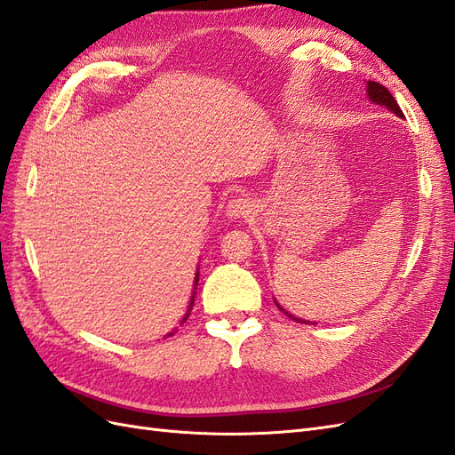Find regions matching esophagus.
<instances>
[{"label": "esophagus", "mask_w": 455, "mask_h": 455, "mask_svg": "<svg viewBox=\"0 0 455 455\" xmlns=\"http://www.w3.org/2000/svg\"><path fill=\"white\" fill-rule=\"evenodd\" d=\"M252 201L249 199V197H233V199H229V203H228V206H226V214L229 216V218H244L246 214L249 212H252Z\"/></svg>", "instance_id": "esophagus-1"}]
</instances>
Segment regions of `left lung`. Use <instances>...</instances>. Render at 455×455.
<instances>
[{
  "label": "left lung",
  "instance_id": "1",
  "mask_svg": "<svg viewBox=\"0 0 455 455\" xmlns=\"http://www.w3.org/2000/svg\"><path fill=\"white\" fill-rule=\"evenodd\" d=\"M366 92H368V99H370L371 102H376V104H379V106H387L393 114H396L398 117H404L403 109L398 108V104H396V100L393 99V94L389 92V89H385L383 85H379L378 81H368ZM275 304H277V301H275ZM277 307H279L281 311H284L279 304H277ZM284 313H286V311H284ZM286 315H288V313H286ZM288 316H291V319H294V321H299V319H296V316H292V315H288ZM299 323H306V321H299Z\"/></svg>",
  "mask_w": 455,
  "mask_h": 455
}]
</instances>
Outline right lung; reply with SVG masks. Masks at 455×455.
Segmentation results:
<instances>
[{"mask_svg":"<svg viewBox=\"0 0 455 455\" xmlns=\"http://www.w3.org/2000/svg\"><path fill=\"white\" fill-rule=\"evenodd\" d=\"M197 281H199V273H197V277H196V286H197ZM196 294V292H194ZM194 301H196V296H191V301H189V307H188V313H186V316L182 319V323H186V319L189 316V311H191V307H194ZM169 336H172V332L169 334Z\"/></svg>","mask_w":455,"mask_h":455,"instance_id":"obj_1","label":"right lung"}]
</instances>
